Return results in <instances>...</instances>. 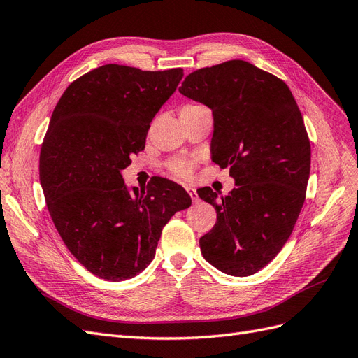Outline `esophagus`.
I'll use <instances>...</instances> for the list:
<instances>
[{"instance_id": "34e87169", "label": "esophagus", "mask_w": 358, "mask_h": 358, "mask_svg": "<svg viewBox=\"0 0 358 358\" xmlns=\"http://www.w3.org/2000/svg\"><path fill=\"white\" fill-rule=\"evenodd\" d=\"M185 189H187V192L189 194L191 200H192L194 203H197V201H199V196H197V191H196V188H192V187H187Z\"/></svg>"}]
</instances>
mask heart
<instances>
[{"label": "heart", "instance_id": "heart-1", "mask_svg": "<svg viewBox=\"0 0 358 358\" xmlns=\"http://www.w3.org/2000/svg\"><path fill=\"white\" fill-rule=\"evenodd\" d=\"M189 106H196V104H188L183 107H189ZM167 169L171 173L173 176L178 178H188L191 175V171L194 169L192 161L189 159H183V158H175L167 162Z\"/></svg>", "mask_w": 358, "mask_h": 358}]
</instances>
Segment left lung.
<instances>
[{"instance_id":"left-lung-1","label":"left lung","mask_w":358,"mask_h":358,"mask_svg":"<svg viewBox=\"0 0 358 358\" xmlns=\"http://www.w3.org/2000/svg\"><path fill=\"white\" fill-rule=\"evenodd\" d=\"M179 92L212 110V161L236 183L225 197L197 191L216 210L201 254L227 275H254L287 243L305 203L310 143L299 106L284 80L242 59L192 71Z\"/></svg>"}]
</instances>
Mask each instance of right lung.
<instances>
[{
	"instance_id": "1",
	"label": "right lung",
	"mask_w": 358,
	"mask_h": 358,
	"mask_svg": "<svg viewBox=\"0 0 358 358\" xmlns=\"http://www.w3.org/2000/svg\"><path fill=\"white\" fill-rule=\"evenodd\" d=\"M182 78V69L106 64L70 83L52 113L41 188L62 242L101 279L117 282L145 270L162 227L191 206L175 182L155 178L146 191L129 192L121 173L145 149L150 122Z\"/></svg>"
}]
</instances>
